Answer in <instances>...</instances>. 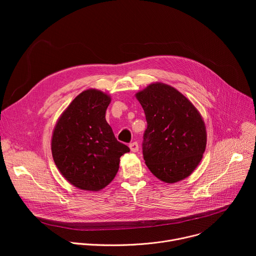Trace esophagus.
I'll list each match as a JSON object with an SVG mask.
<instances>
[{
  "label": "esophagus",
  "mask_w": 256,
  "mask_h": 256,
  "mask_svg": "<svg viewBox=\"0 0 256 256\" xmlns=\"http://www.w3.org/2000/svg\"><path fill=\"white\" fill-rule=\"evenodd\" d=\"M130 148L132 152H138V144L136 142H132L130 144Z\"/></svg>",
  "instance_id": "obj_1"
}]
</instances>
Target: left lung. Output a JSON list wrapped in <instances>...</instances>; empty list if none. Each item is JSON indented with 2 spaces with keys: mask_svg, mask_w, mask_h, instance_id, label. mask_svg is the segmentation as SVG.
Masks as SVG:
<instances>
[{
  "mask_svg": "<svg viewBox=\"0 0 256 256\" xmlns=\"http://www.w3.org/2000/svg\"><path fill=\"white\" fill-rule=\"evenodd\" d=\"M147 128L142 156L150 171L173 184L196 169L206 144L204 120L192 103L171 86L156 83L136 93Z\"/></svg>",
  "mask_w": 256,
  "mask_h": 256,
  "instance_id": "obj_1",
  "label": "left lung"
}]
</instances>
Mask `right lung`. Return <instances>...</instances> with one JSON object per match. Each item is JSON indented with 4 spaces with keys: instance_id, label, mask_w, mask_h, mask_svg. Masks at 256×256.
<instances>
[{
    "instance_id": "obj_1",
    "label": "right lung",
    "mask_w": 256,
    "mask_h": 256,
    "mask_svg": "<svg viewBox=\"0 0 256 256\" xmlns=\"http://www.w3.org/2000/svg\"><path fill=\"white\" fill-rule=\"evenodd\" d=\"M109 103L110 98L103 92L86 90L72 101L54 130L52 152L56 167L84 190H100L110 184L120 158L130 152L105 120Z\"/></svg>"
}]
</instances>
